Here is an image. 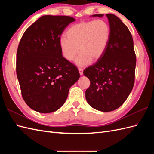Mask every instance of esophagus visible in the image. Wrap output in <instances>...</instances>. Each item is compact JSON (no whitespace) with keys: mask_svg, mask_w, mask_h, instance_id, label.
<instances>
[{"mask_svg":"<svg viewBox=\"0 0 154 154\" xmlns=\"http://www.w3.org/2000/svg\"><path fill=\"white\" fill-rule=\"evenodd\" d=\"M78 71H79V72H80V75H81V76H82V75H83V69H82V68H80V67H79V68H78Z\"/></svg>","mask_w":154,"mask_h":154,"instance_id":"1","label":"esophagus"}]
</instances>
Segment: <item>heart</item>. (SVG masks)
Wrapping results in <instances>:
<instances>
[{"mask_svg": "<svg viewBox=\"0 0 154 154\" xmlns=\"http://www.w3.org/2000/svg\"><path fill=\"white\" fill-rule=\"evenodd\" d=\"M66 36L59 40L63 57L67 61L75 60L78 66L85 67L91 61H97L105 53L110 38V28L103 20L82 21L71 26Z\"/></svg>", "mask_w": 154, "mask_h": 154, "instance_id": "1", "label": "heart"}]
</instances>
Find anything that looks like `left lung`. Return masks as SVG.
Instances as JSON below:
<instances>
[{
    "label": "left lung",
    "instance_id": "8db88e82",
    "mask_svg": "<svg viewBox=\"0 0 154 154\" xmlns=\"http://www.w3.org/2000/svg\"><path fill=\"white\" fill-rule=\"evenodd\" d=\"M106 16L110 28L108 46L102 57L83 71L91 82L85 91L87 101L101 112L117 109L127 99L134 85L136 65L133 38L128 27L113 14Z\"/></svg>",
    "mask_w": 154,
    "mask_h": 154
}]
</instances>
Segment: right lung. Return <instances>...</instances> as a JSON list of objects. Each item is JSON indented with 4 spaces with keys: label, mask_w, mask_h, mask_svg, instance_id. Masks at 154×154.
I'll return each instance as SVG.
<instances>
[{
    "label": "right lung",
    "mask_w": 154,
    "mask_h": 154,
    "mask_svg": "<svg viewBox=\"0 0 154 154\" xmlns=\"http://www.w3.org/2000/svg\"><path fill=\"white\" fill-rule=\"evenodd\" d=\"M75 19L44 15L27 28L17 52V76L23 99L40 113L53 112L67 98L69 88L80 78L74 64L65 59L59 40Z\"/></svg>",
    "instance_id": "add662e5"
}]
</instances>
